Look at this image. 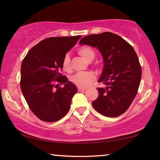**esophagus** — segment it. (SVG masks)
<instances>
[{"label":"esophagus","instance_id":"esophagus-1","mask_svg":"<svg viewBox=\"0 0 160 160\" xmlns=\"http://www.w3.org/2000/svg\"><path fill=\"white\" fill-rule=\"evenodd\" d=\"M86 89H87V88H84V87H78V92L84 91V90H86Z\"/></svg>","mask_w":160,"mask_h":160}]
</instances>
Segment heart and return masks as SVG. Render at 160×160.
<instances>
[{"label":"heart","mask_w":160,"mask_h":160,"mask_svg":"<svg viewBox=\"0 0 160 160\" xmlns=\"http://www.w3.org/2000/svg\"><path fill=\"white\" fill-rule=\"evenodd\" d=\"M78 54L85 59L88 62L93 60L95 57V52L93 49L89 47H81L77 49ZM71 59L68 54H65L62 60V68L65 71H68L71 68L70 65ZM95 79V76L91 72H79L76 73L71 77V82L79 87H87L92 84Z\"/></svg>","instance_id":"obj_1"}]
</instances>
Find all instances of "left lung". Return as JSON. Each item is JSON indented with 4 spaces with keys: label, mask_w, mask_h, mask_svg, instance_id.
I'll list each match as a JSON object with an SVG mask.
<instances>
[{
    "label": "left lung",
    "mask_w": 160,
    "mask_h": 160,
    "mask_svg": "<svg viewBox=\"0 0 160 160\" xmlns=\"http://www.w3.org/2000/svg\"><path fill=\"white\" fill-rule=\"evenodd\" d=\"M81 45L97 48L102 56L103 69L98 82L99 95L92 102L102 115L117 117L128 110L138 90L142 75L138 58L130 43L117 34L104 32L81 39Z\"/></svg>",
    "instance_id": "1"
}]
</instances>
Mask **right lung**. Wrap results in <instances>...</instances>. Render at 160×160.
<instances>
[{"instance_id": "right-lung-1", "label": "right lung", "mask_w": 160, "mask_h": 160, "mask_svg": "<svg viewBox=\"0 0 160 160\" xmlns=\"http://www.w3.org/2000/svg\"><path fill=\"white\" fill-rule=\"evenodd\" d=\"M81 37L46 38L34 46L22 62V92L32 112L43 122H54L64 117L77 92L75 84L60 71L64 56ZM57 82L64 87L57 88Z\"/></svg>"}]
</instances>
